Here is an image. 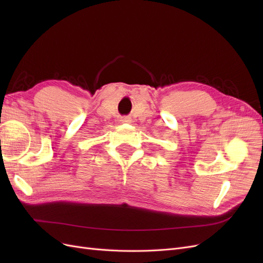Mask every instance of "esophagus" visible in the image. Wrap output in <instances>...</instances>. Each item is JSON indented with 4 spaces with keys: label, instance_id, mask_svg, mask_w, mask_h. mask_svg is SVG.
<instances>
[{
    "label": "esophagus",
    "instance_id": "esophagus-1",
    "mask_svg": "<svg viewBox=\"0 0 263 263\" xmlns=\"http://www.w3.org/2000/svg\"><path fill=\"white\" fill-rule=\"evenodd\" d=\"M121 122L122 123H130L132 122V118L128 116H124L121 118Z\"/></svg>",
    "mask_w": 263,
    "mask_h": 263
}]
</instances>
